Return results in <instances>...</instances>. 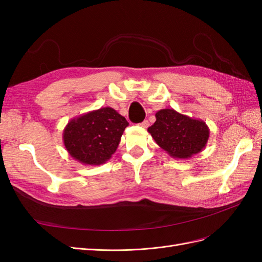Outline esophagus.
Returning a JSON list of instances; mask_svg holds the SVG:
<instances>
[{
    "label": "esophagus",
    "mask_w": 262,
    "mask_h": 262,
    "mask_svg": "<svg viewBox=\"0 0 262 262\" xmlns=\"http://www.w3.org/2000/svg\"><path fill=\"white\" fill-rule=\"evenodd\" d=\"M139 125H140L141 127H144V128H147V127L149 126V122H148V121H147V119H146V121H144L143 123H140Z\"/></svg>",
    "instance_id": "obj_1"
}]
</instances>
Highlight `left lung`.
I'll return each instance as SVG.
<instances>
[{
	"mask_svg": "<svg viewBox=\"0 0 262 262\" xmlns=\"http://www.w3.org/2000/svg\"><path fill=\"white\" fill-rule=\"evenodd\" d=\"M156 122L148 128L154 140L169 156L189 159L205 148L210 128L202 119L162 108L156 113Z\"/></svg>",
	"mask_w": 262,
	"mask_h": 262,
	"instance_id": "1",
	"label": "left lung"
}]
</instances>
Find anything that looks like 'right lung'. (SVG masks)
Instances as JSON below:
<instances>
[{
    "instance_id": "right-lung-1",
    "label": "right lung",
    "mask_w": 262,
    "mask_h": 262,
    "mask_svg": "<svg viewBox=\"0 0 262 262\" xmlns=\"http://www.w3.org/2000/svg\"><path fill=\"white\" fill-rule=\"evenodd\" d=\"M128 122L112 107H101L70 119L62 133L63 145L74 160L100 166L111 159Z\"/></svg>"
}]
</instances>
